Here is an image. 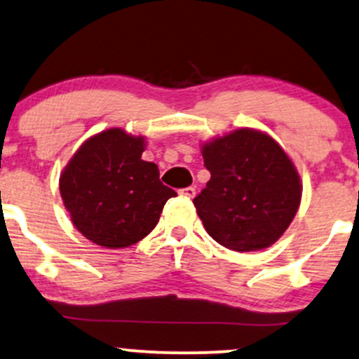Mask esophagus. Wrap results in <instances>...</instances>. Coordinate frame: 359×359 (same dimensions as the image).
I'll list each match as a JSON object with an SVG mask.
<instances>
[{
  "mask_svg": "<svg viewBox=\"0 0 359 359\" xmlns=\"http://www.w3.org/2000/svg\"><path fill=\"white\" fill-rule=\"evenodd\" d=\"M181 193H183L184 196H188V198H193L196 195V188L195 187H188V188H183L181 189Z\"/></svg>",
  "mask_w": 359,
  "mask_h": 359,
  "instance_id": "34e87169",
  "label": "esophagus"
}]
</instances>
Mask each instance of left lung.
I'll return each instance as SVG.
<instances>
[{"label":"left lung","instance_id":"1","mask_svg":"<svg viewBox=\"0 0 359 359\" xmlns=\"http://www.w3.org/2000/svg\"><path fill=\"white\" fill-rule=\"evenodd\" d=\"M201 154L212 178L193 203L210 237L235 252L276 243L302 195L285 151L269 134L245 128L205 142Z\"/></svg>","mask_w":359,"mask_h":359}]
</instances>
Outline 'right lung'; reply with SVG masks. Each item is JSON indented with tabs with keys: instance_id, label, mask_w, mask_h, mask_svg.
I'll return each mask as SVG.
<instances>
[{
	"instance_id": "add662e5",
	"label": "right lung",
	"mask_w": 359,
	"mask_h": 359,
	"mask_svg": "<svg viewBox=\"0 0 359 359\" xmlns=\"http://www.w3.org/2000/svg\"><path fill=\"white\" fill-rule=\"evenodd\" d=\"M142 136L112 128L88 137L60 175V195L83 237L105 248L137 243L158 225L175 189L159 181L154 163L141 159Z\"/></svg>"
}]
</instances>
